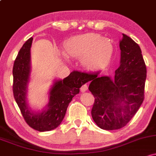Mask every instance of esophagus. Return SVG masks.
<instances>
[{"label": "esophagus", "mask_w": 156, "mask_h": 156, "mask_svg": "<svg viewBox=\"0 0 156 156\" xmlns=\"http://www.w3.org/2000/svg\"><path fill=\"white\" fill-rule=\"evenodd\" d=\"M87 89H88V85H87V84H84L83 85L81 86V88H80V91H81V92H85L87 91Z\"/></svg>", "instance_id": "1"}]
</instances>
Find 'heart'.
<instances>
[{
    "mask_svg": "<svg viewBox=\"0 0 156 156\" xmlns=\"http://www.w3.org/2000/svg\"><path fill=\"white\" fill-rule=\"evenodd\" d=\"M112 52L111 41L97 33L74 36L65 44V54L80 58L82 66L88 71L101 68L111 57Z\"/></svg>",
    "mask_w": 156,
    "mask_h": 156,
    "instance_id": "heart-1",
    "label": "heart"
}]
</instances>
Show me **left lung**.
Segmentation results:
<instances>
[{
	"label": "left lung",
	"mask_w": 156,
	"mask_h": 156,
	"mask_svg": "<svg viewBox=\"0 0 156 156\" xmlns=\"http://www.w3.org/2000/svg\"><path fill=\"white\" fill-rule=\"evenodd\" d=\"M120 62L115 76L76 71L94 97V121L105 130L119 129L133 118L144 99L147 68L139 45L126 35L120 41Z\"/></svg>",
	"instance_id": "8db88e82"
}]
</instances>
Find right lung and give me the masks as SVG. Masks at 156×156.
I'll return each instance as SVG.
<instances>
[{
	"label": "right lung",
	"instance_id": "obj_1",
	"mask_svg": "<svg viewBox=\"0 0 156 156\" xmlns=\"http://www.w3.org/2000/svg\"><path fill=\"white\" fill-rule=\"evenodd\" d=\"M33 38L24 43L13 65V94L25 121L39 132L51 131L60 125L72 98L80 93L86 82L73 71L63 80H56L50 90L49 102L41 112L32 111L27 102V85L30 76V48Z\"/></svg>",
	"mask_w": 156,
	"mask_h": 156
}]
</instances>
